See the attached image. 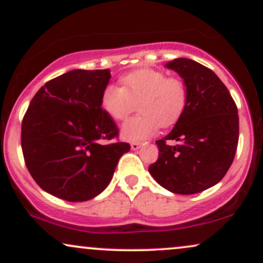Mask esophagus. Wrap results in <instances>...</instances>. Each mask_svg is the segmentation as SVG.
Segmentation results:
<instances>
[{"mask_svg":"<svg viewBox=\"0 0 263 263\" xmlns=\"http://www.w3.org/2000/svg\"><path fill=\"white\" fill-rule=\"evenodd\" d=\"M141 146H142V144L138 143V142H132V143H131V149L132 151H137V149L141 148Z\"/></svg>","mask_w":263,"mask_h":263,"instance_id":"34e87169","label":"esophagus"}]
</instances>
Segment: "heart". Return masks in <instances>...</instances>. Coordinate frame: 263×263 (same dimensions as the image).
<instances>
[{
    "instance_id": "b5f03b06",
    "label": "heart",
    "mask_w": 263,
    "mask_h": 263,
    "mask_svg": "<svg viewBox=\"0 0 263 263\" xmlns=\"http://www.w3.org/2000/svg\"><path fill=\"white\" fill-rule=\"evenodd\" d=\"M122 87L115 84L105 86L101 106L111 119L122 121L140 102V115L122 125L121 137L128 142H141L152 137L157 128H167L178 122L188 102L185 84L168 78L163 71L140 69L121 78Z\"/></svg>"
}]
</instances>
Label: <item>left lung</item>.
Returning a JSON list of instances; mask_svg holds the SVG:
<instances>
[{"label":"left lung","instance_id":"left-lung-1","mask_svg":"<svg viewBox=\"0 0 263 263\" xmlns=\"http://www.w3.org/2000/svg\"><path fill=\"white\" fill-rule=\"evenodd\" d=\"M184 80L188 102L173 129L156 141L159 156L148 172L163 188L195 194L218 184L230 168L238 142V115L218 75L192 59L165 64ZM167 140L176 142L168 145Z\"/></svg>","mask_w":263,"mask_h":263}]
</instances>
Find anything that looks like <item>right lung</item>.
Returning a JSON list of instances; mask_svg holds the SVG:
<instances>
[{
  "mask_svg": "<svg viewBox=\"0 0 263 263\" xmlns=\"http://www.w3.org/2000/svg\"><path fill=\"white\" fill-rule=\"evenodd\" d=\"M110 69H75L38 90L22 121V151L35 183L54 197L86 201L112 179L125 142L102 144L119 136L101 108Z\"/></svg>",
  "mask_w": 263,
  "mask_h": 263,
  "instance_id": "obj_1",
  "label": "right lung"
}]
</instances>
